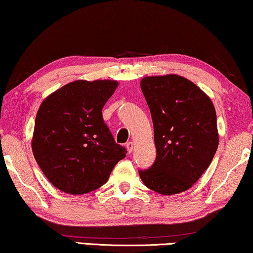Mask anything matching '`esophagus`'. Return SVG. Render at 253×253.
Here are the masks:
<instances>
[{
    "label": "esophagus",
    "instance_id": "34e87169",
    "mask_svg": "<svg viewBox=\"0 0 253 253\" xmlns=\"http://www.w3.org/2000/svg\"><path fill=\"white\" fill-rule=\"evenodd\" d=\"M126 149H127V152L128 153H131L134 150V143L133 142H128L126 144Z\"/></svg>",
    "mask_w": 253,
    "mask_h": 253
}]
</instances>
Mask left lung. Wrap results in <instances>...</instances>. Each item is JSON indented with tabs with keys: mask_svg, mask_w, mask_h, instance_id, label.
Returning a JSON list of instances; mask_svg holds the SVG:
<instances>
[{
	"mask_svg": "<svg viewBox=\"0 0 253 253\" xmlns=\"http://www.w3.org/2000/svg\"><path fill=\"white\" fill-rule=\"evenodd\" d=\"M141 89L153 122L157 158L139 170L146 187L159 194H178L193 186L209 167L219 135L210 97L179 75L149 76Z\"/></svg>",
	"mask_w": 253,
	"mask_h": 253,
	"instance_id": "8db88e82",
	"label": "left lung"
}]
</instances>
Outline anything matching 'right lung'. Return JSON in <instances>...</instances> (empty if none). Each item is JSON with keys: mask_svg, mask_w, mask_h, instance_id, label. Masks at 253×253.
I'll return each mask as SVG.
<instances>
[{"mask_svg": "<svg viewBox=\"0 0 253 253\" xmlns=\"http://www.w3.org/2000/svg\"><path fill=\"white\" fill-rule=\"evenodd\" d=\"M118 82L75 81L40 105L32 150L52 185L68 194H85L107 183L126 157L103 122L102 108Z\"/></svg>", "mask_w": 253, "mask_h": 253, "instance_id": "1", "label": "right lung"}]
</instances>
